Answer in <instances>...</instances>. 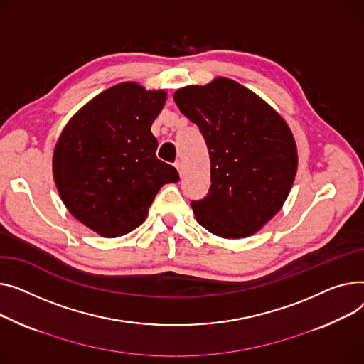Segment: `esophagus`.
Instances as JSON below:
<instances>
[{
	"instance_id": "obj_1",
	"label": "esophagus",
	"mask_w": 364,
	"mask_h": 364,
	"mask_svg": "<svg viewBox=\"0 0 364 364\" xmlns=\"http://www.w3.org/2000/svg\"><path fill=\"white\" fill-rule=\"evenodd\" d=\"M175 167L178 168V172H179V175H182V161H179V160H178V161L175 163Z\"/></svg>"
}]
</instances>
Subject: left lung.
Instances as JSON below:
<instances>
[{
  "instance_id": "8db88e82",
  "label": "left lung",
  "mask_w": 364,
  "mask_h": 364,
  "mask_svg": "<svg viewBox=\"0 0 364 364\" xmlns=\"http://www.w3.org/2000/svg\"><path fill=\"white\" fill-rule=\"evenodd\" d=\"M196 123L210 154L208 194L191 201L197 222L228 240L260 230L284 205L296 173V146L287 122L272 107L228 77L173 95Z\"/></svg>"
}]
</instances>
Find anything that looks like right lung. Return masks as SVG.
Wrapping results in <instances>:
<instances>
[{
    "label": "right lung",
    "instance_id": "add662e5",
    "mask_svg": "<svg viewBox=\"0 0 364 364\" xmlns=\"http://www.w3.org/2000/svg\"><path fill=\"white\" fill-rule=\"evenodd\" d=\"M164 91L123 82L102 91L69 120L53 156L58 194L80 223L105 238L122 237L146 218L178 170L157 159L151 124Z\"/></svg>",
    "mask_w": 364,
    "mask_h": 364
}]
</instances>
